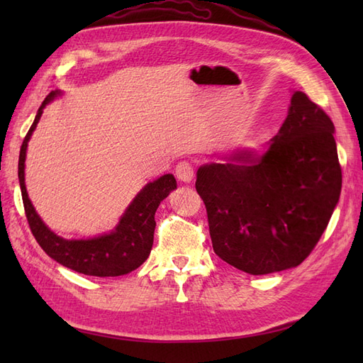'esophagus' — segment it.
Segmentation results:
<instances>
[{"label":"esophagus","instance_id":"1","mask_svg":"<svg viewBox=\"0 0 363 363\" xmlns=\"http://www.w3.org/2000/svg\"><path fill=\"white\" fill-rule=\"evenodd\" d=\"M175 175L177 179L183 183H191L194 179V168L189 162H180L177 167H175Z\"/></svg>","mask_w":363,"mask_h":363}]
</instances>
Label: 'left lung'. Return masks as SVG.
<instances>
[{"instance_id":"1","label":"left lung","mask_w":363,"mask_h":363,"mask_svg":"<svg viewBox=\"0 0 363 363\" xmlns=\"http://www.w3.org/2000/svg\"><path fill=\"white\" fill-rule=\"evenodd\" d=\"M333 133L328 115L296 91L265 155L240 151L196 171L219 257L263 276L298 267L311 255L342 188Z\"/></svg>"}]
</instances>
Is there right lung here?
<instances>
[{
	"label": "right lung",
	"instance_id": "add662e5",
	"mask_svg": "<svg viewBox=\"0 0 363 363\" xmlns=\"http://www.w3.org/2000/svg\"><path fill=\"white\" fill-rule=\"evenodd\" d=\"M60 92L52 91L39 107L35 123L31 124L24 138L19 152L18 177L23 194L26 216L33 236L47 255L59 262L60 265L86 276L95 277H118L139 268L150 256L155 239L156 221L155 215L162 200L167 199L171 191L177 188L172 174H164L160 179L148 183L136 199L128 206L125 213L112 233L92 239H63L42 223V219L33 207L24 183L26 152L33 130L36 128L40 115L54 96Z\"/></svg>",
	"mask_w": 363,
	"mask_h": 363
}]
</instances>
